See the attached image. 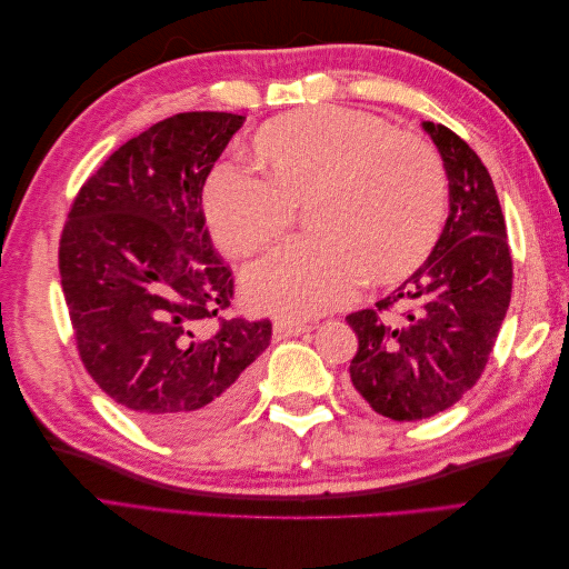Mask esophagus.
Here are the masks:
<instances>
[{"label": "esophagus", "instance_id": "esophagus-1", "mask_svg": "<svg viewBox=\"0 0 569 569\" xmlns=\"http://www.w3.org/2000/svg\"><path fill=\"white\" fill-rule=\"evenodd\" d=\"M272 330H274V337H278V339H282V337H299V335L311 330V325L301 322V320H291V318H280V320H274Z\"/></svg>", "mask_w": 569, "mask_h": 569}]
</instances>
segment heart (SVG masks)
<instances>
[{"label":"heart","mask_w":569,"mask_h":569,"mask_svg":"<svg viewBox=\"0 0 569 569\" xmlns=\"http://www.w3.org/2000/svg\"><path fill=\"white\" fill-rule=\"evenodd\" d=\"M266 178L218 163L203 182L213 242L247 258L280 239L295 209L316 237L299 239L242 278L261 311L313 316L356 297L366 274L391 287L432 253L446 213V173L420 137L393 132L366 111L308 107L272 118L253 137Z\"/></svg>","instance_id":"heart-1"}]
</instances>
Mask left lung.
Wrapping results in <instances>:
<instances>
[{"label": "left lung", "instance_id": "obj_1", "mask_svg": "<svg viewBox=\"0 0 569 569\" xmlns=\"http://www.w3.org/2000/svg\"><path fill=\"white\" fill-rule=\"evenodd\" d=\"M422 130L449 178V218L399 289L347 316L358 337L351 385L375 412L399 422L432 418L477 385L512 291L506 218L487 166L446 126L425 120ZM391 307L400 316L382 319Z\"/></svg>", "mask_w": 569, "mask_h": 569}]
</instances>
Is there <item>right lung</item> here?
I'll use <instances>...</instances> for the list:
<instances>
[{
	"label": "right lung",
	"instance_id": "obj_1",
	"mask_svg": "<svg viewBox=\"0 0 569 569\" xmlns=\"http://www.w3.org/2000/svg\"><path fill=\"white\" fill-rule=\"evenodd\" d=\"M244 118L176 113L132 137L80 187L61 234V287L82 366L168 439L230 422L272 335L270 320L220 316L234 282L201 209L203 182Z\"/></svg>",
	"mask_w": 569,
	"mask_h": 569
}]
</instances>
